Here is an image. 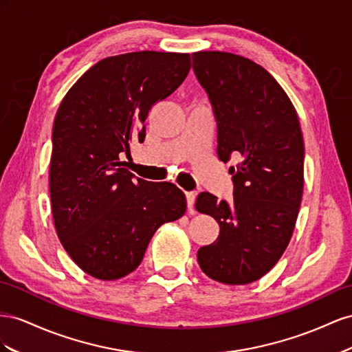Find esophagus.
Instances as JSON below:
<instances>
[{
    "label": "esophagus",
    "mask_w": 352,
    "mask_h": 352,
    "mask_svg": "<svg viewBox=\"0 0 352 352\" xmlns=\"http://www.w3.org/2000/svg\"><path fill=\"white\" fill-rule=\"evenodd\" d=\"M186 199H187V208L192 210L193 205H195V200H196V193L193 192H187L186 193Z\"/></svg>",
    "instance_id": "34e87169"
}]
</instances>
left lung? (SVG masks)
I'll return each mask as SVG.
<instances>
[{
  "instance_id": "8db88e82",
  "label": "left lung",
  "mask_w": 352,
  "mask_h": 352,
  "mask_svg": "<svg viewBox=\"0 0 352 352\" xmlns=\"http://www.w3.org/2000/svg\"><path fill=\"white\" fill-rule=\"evenodd\" d=\"M193 69L218 125V157H239L232 204L200 193L199 212L219 236L197 250L204 273L224 285L265 276L286 250L304 192V138L285 89L252 60L224 52L193 53Z\"/></svg>"
}]
</instances>
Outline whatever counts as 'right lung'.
Listing matches in <instances>:
<instances>
[{"mask_svg":"<svg viewBox=\"0 0 352 352\" xmlns=\"http://www.w3.org/2000/svg\"><path fill=\"white\" fill-rule=\"evenodd\" d=\"M187 53L106 57L70 87L54 118L50 197L57 236L74 263L98 280L128 276L156 230L182 218L173 183L134 178L120 156L144 142L150 109L183 84Z\"/></svg>","mask_w":352,"mask_h":352,"instance_id":"add662e5","label":"right lung"}]
</instances>
